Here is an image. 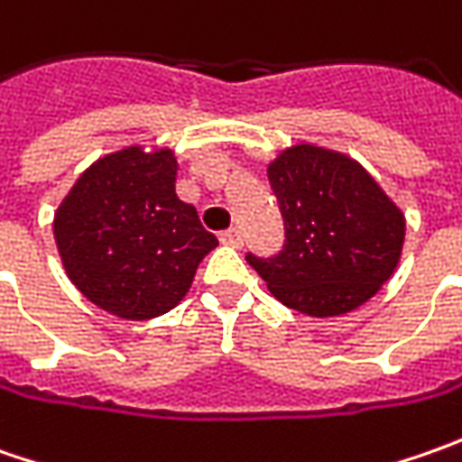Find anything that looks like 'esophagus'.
<instances>
[{"label": "esophagus", "mask_w": 462, "mask_h": 462, "mask_svg": "<svg viewBox=\"0 0 462 462\" xmlns=\"http://www.w3.org/2000/svg\"><path fill=\"white\" fill-rule=\"evenodd\" d=\"M221 244H226V246H241L244 244V236H241L239 228H226V231H221Z\"/></svg>", "instance_id": "esophagus-1"}]
</instances>
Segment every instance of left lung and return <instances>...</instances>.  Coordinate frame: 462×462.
I'll use <instances>...</instances> for the list:
<instances>
[{
    "instance_id": "obj_1",
    "label": "left lung",
    "mask_w": 462,
    "mask_h": 462,
    "mask_svg": "<svg viewBox=\"0 0 462 462\" xmlns=\"http://www.w3.org/2000/svg\"><path fill=\"white\" fill-rule=\"evenodd\" d=\"M267 177L285 221L282 252L246 254L270 293L306 316L360 309L396 273L406 218L363 164L298 143L277 153Z\"/></svg>"
}]
</instances>
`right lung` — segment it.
<instances>
[{"label":"right lung","mask_w":462,"mask_h":462,"mask_svg":"<svg viewBox=\"0 0 462 462\" xmlns=\"http://www.w3.org/2000/svg\"><path fill=\"white\" fill-rule=\"evenodd\" d=\"M171 149L128 146L81 174L53 218L63 270L84 298L128 321L156 319L189 291L218 246L174 192Z\"/></svg>","instance_id":"obj_1"}]
</instances>
